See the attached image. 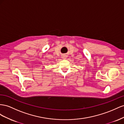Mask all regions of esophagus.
Returning <instances> with one entry per match:
<instances>
[{
    "mask_svg": "<svg viewBox=\"0 0 124 124\" xmlns=\"http://www.w3.org/2000/svg\"><path fill=\"white\" fill-rule=\"evenodd\" d=\"M62 58H63V59H66V55H63V56H62Z\"/></svg>",
    "mask_w": 124,
    "mask_h": 124,
    "instance_id": "1",
    "label": "esophagus"
}]
</instances>
